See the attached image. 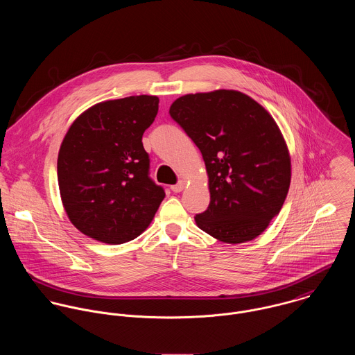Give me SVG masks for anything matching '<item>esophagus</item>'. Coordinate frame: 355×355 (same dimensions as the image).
Here are the masks:
<instances>
[{
    "mask_svg": "<svg viewBox=\"0 0 355 355\" xmlns=\"http://www.w3.org/2000/svg\"><path fill=\"white\" fill-rule=\"evenodd\" d=\"M184 186H186V183H184V182H179L178 184H173V186L171 187V190H172L173 193H180V191H183Z\"/></svg>",
    "mask_w": 355,
    "mask_h": 355,
    "instance_id": "esophagus-1",
    "label": "esophagus"
}]
</instances>
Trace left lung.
<instances>
[{
    "mask_svg": "<svg viewBox=\"0 0 355 355\" xmlns=\"http://www.w3.org/2000/svg\"><path fill=\"white\" fill-rule=\"evenodd\" d=\"M171 117L201 150L210 193L197 225L238 245L261 235L279 214L291 182V157L270 113L236 90L179 97Z\"/></svg>",
    "mask_w": 355,
    "mask_h": 355,
    "instance_id": "obj_1",
    "label": "left lung"
}]
</instances>
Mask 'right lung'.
Returning a JSON list of instances; mask_svg holds the SVG:
<instances>
[{
    "mask_svg": "<svg viewBox=\"0 0 355 355\" xmlns=\"http://www.w3.org/2000/svg\"><path fill=\"white\" fill-rule=\"evenodd\" d=\"M158 97L98 102L76 117L57 158V179L69 221L86 236L120 245L152 223L165 193L149 178L142 135Z\"/></svg>",
    "mask_w": 355,
    "mask_h": 355,
    "instance_id": "add662e5",
    "label": "right lung"
}]
</instances>
